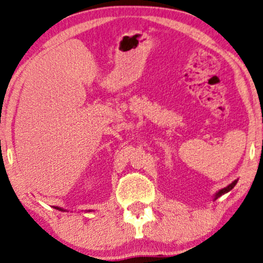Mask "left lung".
Here are the masks:
<instances>
[{
	"instance_id": "8db88e82",
	"label": "left lung",
	"mask_w": 263,
	"mask_h": 263,
	"mask_svg": "<svg viewBox=\"0 0 263 263\" xmlns=\"http://www.w3.org/2000/svg\"><path fill=\"white\" fill-rule=\"evenodd\" d=\"M237 182H238V179H235L234 182H232V183H231V184H228L227 187L223 188V189H221V191H218V192L216 193V194H215V197H214V200H216V199H217V198H220L221 195L226 194V193H228L229 191H232V189L234 188V185L237 184Z\"/></svg>"
}]
</instances>
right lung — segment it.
I'll return each instance as SVG.
<instances>
[{"mask_svg":"<svg viewBox=\"0 0 263 263\" xmlns=\"http://www.w3.org/2000/svg\"><path fill=\"white\" fill-rule=\"evenodd\" d=\"M55 209H57V210H61V211H65L64 209H62V208H58V206H55ZM88 211H91V210H88Z\"/></svg>","mask_w":263,"mask_h":263,"instance_id":"right-lung-1","label":"right lung"}]
</instances>
